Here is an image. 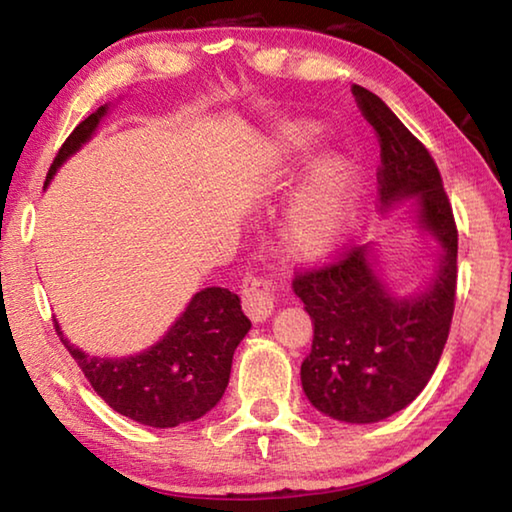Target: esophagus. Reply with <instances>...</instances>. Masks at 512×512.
<instances>
[{
	"label": "esophagus",
	"mask_w": 512,
	"mask_h": 512,
	"mask_svg": "<svg viewBox=\"0 0 512 512\" xmlns=\"http://www.w3.org/2000/svg\"><path fill=\"white\" fill-rule=\"evenodd\" d=\"M246 316L255 323H262L275 309V296L271 289V282L262 280V277H246L244 280V298H241Z\"/></svg>",
	"instance_id": "obj_1"
}]
</instances>
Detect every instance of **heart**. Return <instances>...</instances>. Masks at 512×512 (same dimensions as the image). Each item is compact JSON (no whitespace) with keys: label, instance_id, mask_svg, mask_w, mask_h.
Here are the masks:
<instances>
[{"label":"heart","instance_id":"heart-1","mask_svg":"<svg viewBox=\"0 0 512 512\" xmlns=\"http://www.w3.org/2000/svg\"><path fill=\"white\" fill-rule=\"evenodd\" d=\"M314 124H289L282 140L291 153H305L318 142ZM361 176L348 155H323L293 194L280 223L282 253L298 264L323 262L343 244L361 205Z\"/></svg>","mask_w":512,"mask_h":512}]
</instances>
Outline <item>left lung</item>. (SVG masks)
<instances>
[{
    "mask_svg": "<svg viewBox=\"0 0 512 512\" xmlns=\"http://www.w3.org/2000/svg\"><path fill=\"white\" fill-rule=\"evenodd\" d=\"M352 94L381 144V212L413 201V221L436 248L429 282L411 296L388 287L372 244L293 280L314 323L302 391L327 418L370 424L406 409L438 366L454 314L458 232L429 151L377 94L361 85Z\"/></svg>",
    "mask_w": 512,
    "mask_h": 512,
    "instance_id": "1",
    "label": "left lung"
}]
</instances>
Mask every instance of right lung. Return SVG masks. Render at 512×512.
Instances as JSON below:
<instances>
[{"label":"right lung","instance_id":"right-lung-1","mask_svg":"<svg viewBox=\"0 0 512 512\" xmlns=\"http://www.w3.org/2000/svg\"><path fill=\"white\" fill-rule=\"evenodd\" d=\"M108 110L110 103L74 128L51 164L45 187L92 140ZM54 323L60 341L110 409L155 429L194 422L219 404L230 381L232 354L250 329L237 293L221 287L194 293L158 343L128 357H92L67 339L58 320Z\"/></svg>","mask_w":512,"mask_h":512}]
</instances>
